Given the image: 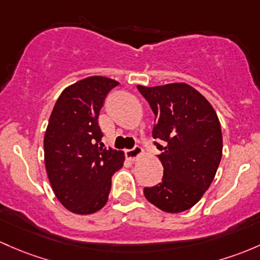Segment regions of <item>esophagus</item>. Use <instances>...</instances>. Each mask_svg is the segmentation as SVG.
Listing matches in <instances>:
<instances>
[{"label":"esophagus","mask_w":260,"mask_h":260,"mask_svg":"<svg viewBox=\"0 0 260 260\" xmlns=\"http://www.w3.org/2000/svg\"><path fill=\"white\" fill-rule=\"evenodd\" d=\"M142 153H143V149H142L139 146H136V147H133L132 149H128V151H127V158H128V159H131V160H133V162H135V160H137L138 158L141 157Z\"/></svg>","instance_id":"obj_1"}]
</instances>
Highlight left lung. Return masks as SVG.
Here are the masks:
<instances>
[{
	"instance_id": "left-lung-1",
	"label": "left lung",
	"mask_w": 260,
	"mask_h": 260,
	"mask_svg": "<svg viewBox=\"0 0 260 260\" xmlns=\"http://www.w3.org/2000/svg\"><path fill=\"white\" fill-rule=\"evenodd\" d=\"M137 88L155 116L152 136L160 142L155 146L163 166L162 183L144 188V197L163 212H184L198 203L217 173L223 153L219 119L187 83Z\"/></svg>"
}]
</instances>
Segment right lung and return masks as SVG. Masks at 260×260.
Wrapping results in <instances>:
<instances>
[{
  "label": "right lung",
  "mask_w": 260,
  "mask_h": 260,
  "mask_svg": "<svg viewBox=\"0 0 260 260\" xmlns=\"http://www.w3.org/2000/svg\"><path fill=\"white\" fill-rule=\"evenodd\" d=\"M118 82L92 76L63 89L52 111L43 139L48 179L62 206L76 214H92L106 206L112 176L124 153L103 148L98 116Z\"/></svg>",
  "instance_id": "1"
}]
</instances>
